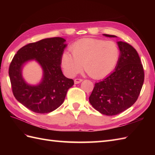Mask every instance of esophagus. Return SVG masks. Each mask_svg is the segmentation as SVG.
I'll return each mask as SVG.
<instances>
[{"label": "esophagus", "mask_w": 155, "mask_h": 155, "mask_svg": "<svg viewBox=\"0 0 155 155\" xmlns=\"http://www.w3.org/2000/svg\"><path fill=\"white\" fill-rule=\"evenodd\" d=\"M83 81V79H80V78H76V79H74V84H79V83H81V82Z\"/></svg>", "instance_id": "esophagus-1"}]
</instances>
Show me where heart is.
I'll return each mask as SVG.
<instances>
[{
	"instance_id": "obj_1",
	"label": "heart",
	"mask_w": 155,
	"mask_h": 155,
	"mask_svg": "<svg viewBox=\"0 0 155 155\" xmlns=\"http://www.w3.org/2000/svg\"><path fill=\"white\" fill-rule=\"evenodd\" d=\"M72 53L64 51L61 64L69 77H74L82 71L92 78L101 79L114 71L119 61L120 49L116 42L87 38L75 42L71 47Z\"/></svg>"
}]
</instances>
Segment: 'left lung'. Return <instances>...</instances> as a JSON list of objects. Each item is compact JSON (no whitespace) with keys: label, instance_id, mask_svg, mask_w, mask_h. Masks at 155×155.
<instances>
[{"label":"left lung","instance_id":"obj_1","mask_svg":"<svg viewBox=\"0 0 155 155\" xmlns=\"http://www.w3.org/2000/svg\"><path fill=\"white\" fill-rule=\"evenodd\" d=\"M117 43L120 49V58L114 71L95 83L89 97L92 106L107 116L120 114L132 106L139 97L144 83L143 67L135 48L125 42Z\"/></svg>","mask_w":155,"mask_h":155}]
</instances>
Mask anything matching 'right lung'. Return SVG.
Wrapping results in <instances>:
<instances>
[{
    "mask_svg": "<svg viewBox=\"0 0 155 155\" xmlns=\"http://www.w3.org/2000/svg\"><path fill=\"white\" fill-rule=\"evenodd\" d=\"M61 37L45 38L19 49L9 67L12 93L16 99L37 113H48L63 103L68 88L74 81L62 74L61 56L67 47ZM35 60L41 66L43 77L37 85L28 84L22 77L27 62Z\"/></svg>",
    "mask_w": 155,
    "mask_h": 155,
    "instance_id": "right-lung-1",
    "label": "right lung"
}]
</instances>
